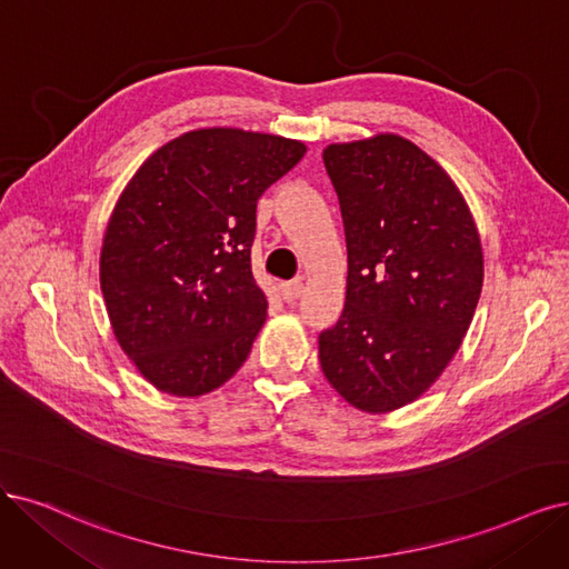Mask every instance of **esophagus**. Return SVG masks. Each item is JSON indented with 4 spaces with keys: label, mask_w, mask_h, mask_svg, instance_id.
Segmentation results:
<instances>
[{
    "label": "esophagus",
    "mask_w": 569,
    "mask_h": 569,
    "mask_svg": "<svg viewBox=\"0 0 569 569\" xmlns=\"http://www.w3.org/2000/svg\"><path fill=\"white\" fill-rule=\"evenodd\" d=\"M279 290H281V298H283L286 302H296V300L302 298L305 283H302L300 279H298V281H288V283H281Z\"/></svg>",
    "instance_id": "obj_1"
}]
</instances>
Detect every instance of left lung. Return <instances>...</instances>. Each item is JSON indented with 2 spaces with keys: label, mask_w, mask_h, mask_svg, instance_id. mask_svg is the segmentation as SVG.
Instances as JSON below:
<instances>
[{
  "label": "left lung",
  "mask_w": 569,
  "mask_h": 569,
  "mask_svg": "<svg viewBox=\"0 0 569 569\" xmlns=\"http://www.w3.org/2000/svg\"><path fill=\"white\" fill-rule=\"evenodd\" d=\"M323 163L347 237V302L319 335L330 387L382 415L422 396L452 361L482 288L471 210L427 152L396 133L332 142Z\"/></svg>",
  "instance_id": "1"
}]
</instances>
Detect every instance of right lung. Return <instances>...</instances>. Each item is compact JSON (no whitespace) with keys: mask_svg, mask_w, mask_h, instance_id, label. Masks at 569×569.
<instances>
[{"mask_svg":"<svg viewBox=\"0 0 569 569\" xmlns=\"http://www.w3.org/2000/svg\"><path fill=\"white\" fill-rule=\"evenodd\" d=\"M305 152L281 136L199 129L159 147L123 187L100 290L119 347L159 391L203 396L248 359L267 319L250 269L258 199Z\"/></svg>","mask_w":569,"mask_h":569,"instance_id":"right-lung-1","label":"right lung"}]
</instances>
